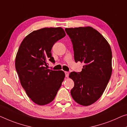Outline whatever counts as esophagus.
<instances>
[{
	"label": "esophagus",
	"mask_w": 127,
	"mask_h": 127,
	"mask_svg": "<svg viewBox=\"0 0 127 127\" xmlns=\"http://www.w3.org/2000/svg\"><path fill=\"white\" fill-rule=\"evenodd\" d=\"M65 77H69V72H68V71H65Z\"/></svg>",
	"instance_id": "1"
}]
</instances>
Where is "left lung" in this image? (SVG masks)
I'll return each mask as SVG.
<instances>
[{"instance_id":"obj_1","label":"left lung","mask_w":127,"mask_h":127,"mask_svg":"<svg viewBox=\"0 0 127 127\" xmlns=\"http://www.w3.org/2000/svg\"><path fill=\"white\" fill-rule=\"evenodd\" d=\"M71 39L76 62H83L82 71L70 73L74 86L71 96L78 104L87 106L100 98L112 74V51L110 44L91 27L65 28Z\"/></svg>"}]
</instances>
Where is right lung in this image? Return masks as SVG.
Segmentation results:
<instances>
[{"mask_svg":"<svg viewBox=\"0 0 127 127\" xmlns=\"http://www.w3.org/2000/svg\"><path fill=\"white\" fill-rule=\"evenodd\" d=\"M65 36L61 27L42 28L27 36L19 46L15 67L20 83L28 97L40 106L54 100L65 78L63 71L46 66L48 61L55 62L51 53L53 45Z\"/></svg>","mask_w":127,"mask_h":127,"instance_id":"add662e5","label":"right lung"}]
</instances>
